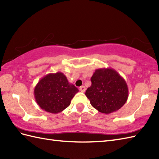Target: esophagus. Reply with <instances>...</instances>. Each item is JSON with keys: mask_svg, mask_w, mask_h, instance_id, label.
I'll use <instances>...</instances> for the list:
<instances>
[{"mask_svg": "<svg viewBox=\"0 0 159 159\" xmlns=\"http://www.w3.org/2000/svg\"><path fill=\"white\" fill-rule=\"evenodd\" d=\"M80 91L81 92H85V90H86V88H85V86H81L80 87Z\"/></svg>", "mask_w": 159, "mask_h": 159, "instance_id": "1", "label": "esophagus"}]
</instances>
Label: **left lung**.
Segmentation results:
<instances>
[{
  "mask_svg": "<svg viewBox=\"0 0 159 159\" xmlns=\"http://www.w3.org/2000/svg\"><path fill=\"white\" fill-rule=\"evenodd\" d=\"M92 85L85 95L92 106L99 112L109 114L119 110L126 103L128 89L125 80L112 68L95 70L91 78Z\"/></svg>",
  "mask_w": 159,
  "mask_h": 159,
  "instance_id": "1",
  "label": "left lung"
}]
</instances>
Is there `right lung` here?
<instances>
[{
    "mask_svg": "<svg viewBox=\"0 0 159 159\" xmlns=\"http://www.w3.org/2000/svg\"><path fill=\"white\" fill-rule=\"evenodd\" d=\"M79 89L68 82L62 72L50 73L37 84L34 96L42 109L50 113H58L69 107Z\"/></svg>",
    "mask_w": 159,
    "mask_h": 159,
    "instance_id": "1",
    "label": "right lung"
}]
</instances>
